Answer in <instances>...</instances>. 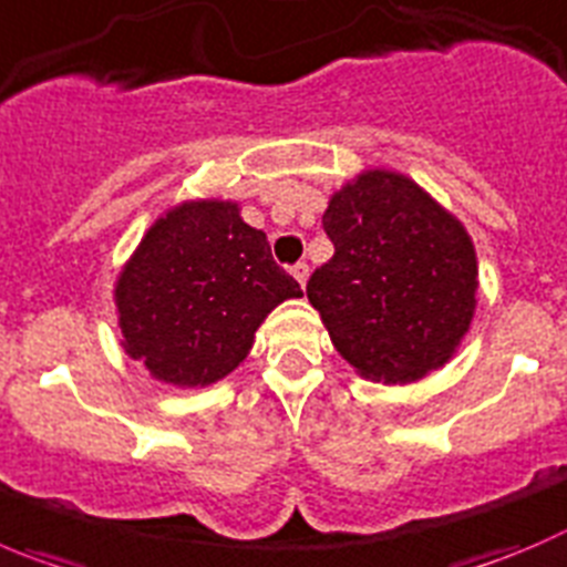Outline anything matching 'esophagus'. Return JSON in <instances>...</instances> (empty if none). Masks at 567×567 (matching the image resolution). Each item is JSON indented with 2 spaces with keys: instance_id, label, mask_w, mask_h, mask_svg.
<instances>
[{
  "instance_id": "34e87169",
  "label": "esophagus",
  "mask_w": 567,
  "mask_h": 567,
  "mask_svg": "<svg viewBox=\"0 0 567 567\" xmlns=\"http://www.w3.org/2000/svg\"><path fill=\"white\" fill-rule=\"evenodd\" d=\"M292 275H295V280H298L300 287H306V280H309V264H306V261L295 264Z\"/></svg>"
}]
</instances>
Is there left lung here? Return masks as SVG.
I'll use <instances>...</instances> for the list:
<instances>
[{"label":"left lung","instance_id":"obj_1","mask_svg":"<svg viewBox=\"0 0 567 567\" xmlns=\"http://www.w3.org/2000/svg\"><path fill=\"white\" fill-rule=\"evenodd\" d=\"M333 258L309 278L333 348L364 379L412 384L471 331L478 261L465 225L412 177L364 169L331 194Z\"/></svg>","mask_w":567,"mask_h":567}]
</instances>
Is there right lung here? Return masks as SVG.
<instances>
[{"label":"right lung","instance_id":"right-lung-1","mask_svg":"<svg viewBox=\"0 0 567 567\" xmlns=\"http://www.w3.org/2000/svg\"><path fill=\"white\" fill-rule=\"evenodd\" d=\"M234 199H186L155 219L113 287L122 348L164 384L208 386L247 359L298 280Z\"/></svg>","mask_w":567,"mask_h":567}]
</instances>
